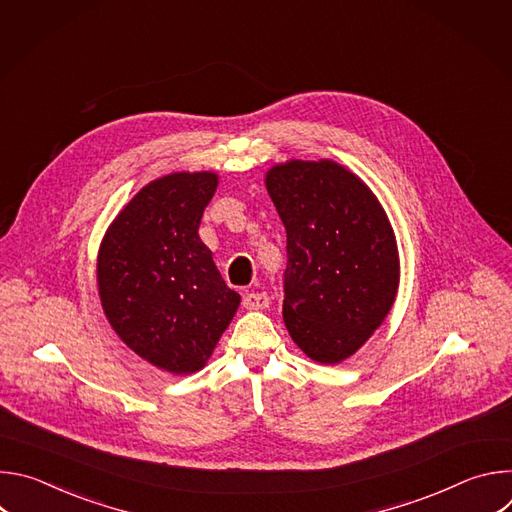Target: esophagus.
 Returning <instances> with one entry per match:
<instances>
[{
  "mask_svg": "<svg viewBox=\"0 0 512 512\" xmlns=\"http://www.w3.org/2000/svg\"><path fill=\"white\" fill-rule=\"evenodd\" d=\"M243 306L247 310H265L269 308V296L265 291H249V294L243 296Z\"/></svg>",
  "mask_w": 512,
  "mask_h": 512,
  "instance_id": "esophagus-1",
  "label": "esophagus"
}]
</instances>
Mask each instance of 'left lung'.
Masks as SVG:
<instances>
[{"label": "left lung", "mask_w": 512, "mask_h": 512, "mask_svg": "<svg viewBox=\"0 0 512 512\" xmlns=\"http://www.w3.org/2000/svg\"><path fill=\"white\" fill-rule=\"evenodd\" d=\"M287 233L283 322L316 362L338 364L383 324L399 287L393 227L344 166L291 160L265 176Z\"/></svg>", "instance_id": "obj_1"}]
</instances>
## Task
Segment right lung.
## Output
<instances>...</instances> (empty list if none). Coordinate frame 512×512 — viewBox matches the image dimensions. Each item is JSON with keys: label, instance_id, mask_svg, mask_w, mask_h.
Returning <instances> with one entry per match:
<instances>
[{"label": "right lung", "instance_id": "obj_1", "mask_svg": "<svg viewBox=\"0 0 512 512\" xmlns=\"http://www.w3.org/2000/svg\"><path fill=\"white\" fill-rule=\"evenodd\" d=\"M214 172H176L143 186L107 229L97 283L105 316L143 360L172 375L200 371L241 296L200 241Z\"/></svg>", "mask_w": 512, "mask_h": 512}]
</instances>
